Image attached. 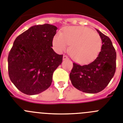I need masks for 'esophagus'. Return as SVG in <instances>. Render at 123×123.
<instances>
[{
  "instance_id": "34e87169",
  "label": "esophagus",
  "mask_w": 123,
  "mask_h": 123,
  "mask_svg": "<svg viewBox=\"0 0 123 123\" xmlns=\"http://www.w3.org/2000/svg\"><path fill=\"white\" fill-rule=\"evenodd\" d=\"M68 59V56H67L66 55H63V59L66 60V59Z\"/></svg>"
}]
</instances>
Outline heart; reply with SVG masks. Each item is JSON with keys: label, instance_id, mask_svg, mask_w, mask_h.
Instances as JSON below:
<instances>
[{"label": "heart", "instance_id": "1", "mask_svg": "<svg viewBox=\"0 0 123 123\" xmlns=\"http://www.w3.org/2000/svg\"><path fill=\"white\" fill-rule=\"evenodd\" d=\"M53 46L59 52L66 50L69 45L71 57L80 63L92 61L101 49L102 39L96 32L84 26H71L57 33L53 38Z\"/></svg>", "mask_w": 123, "mask_h": 123}]
</instances>
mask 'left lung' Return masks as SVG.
<instances>
[{
	"label": "left lung",
	"mask_w": 123,
	"mask_h": 123,
	"mask_svg": "<svg viewBox=\"0 0 123 123\" xmlns=\"http://www.w3.org/2000/svg\"><path fill=\"white\" fill-rule=\"evenodd\" d=\"M102 39L101 50L91 63L81 66L73 62L69 74L74 87L86 93H98L108 86L116 68V52L111 39L97 29Z\"/></svg>",
	"instance_id": "obj_1"
}]
</instances>
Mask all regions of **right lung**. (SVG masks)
<instances>
[{"instance_id":"1","label":"right lung","mask_w":123,"mask_h":123,"mask_svg":"<svg viewBox=\"0 0 123 123\" xmlns=\"http://www.w3.org/2000/svg\"><path fill=\"white\" fill-rule=\"evenodd\" d=\"M57 27L49 24L30 27L17 37L8 55L11 81L22 92L35 95L46 90L63 55L52 49Z\"/></svg>"}]
</instances>
